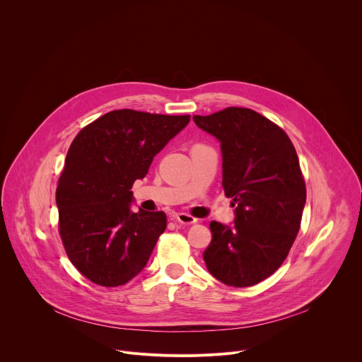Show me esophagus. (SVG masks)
Instances as JSON below:
<instances>
[{"label": "esophagus", "mask_w": 362, "mask_h": 362, "mask_svg": "<svg viewBox=\"0 0 362 362\" xmlns=\"http://www.w3.org/2000/svg\"><path fill=\"white\" fill-rule=\"evenodd\" d=\"M175 219H176V222L180 223V225H193V223L197 222L196 218H193V216H190V215H187V214H177V215L175 216Z\"/></svg>", "instance_id": "obj_1"}]
</instances>
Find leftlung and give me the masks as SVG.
<instances>
[{
  "label": "left lung",
  "mask_w": 362,
  "mask_h": 362,
  "mask_svg": "<svg viewBox=\"0 0 362 362\" xmlns=\"http://www.w3.org/2000/svg\"><path fill=\"white\" fill-rule=\"evenodd\" d=\"M193 120L221 141L222 186L236 208L232 228L211 222L206 268L225 285H256L284 264L300 228L306 187L296 150L278 124L250 109Z\"/></svg>",
  "instance_id": "obj_1"
}]
</instances>
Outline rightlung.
<instances>
[{
  "label": "right lung",
  "mask_w": 362,
  "mask_h": 362,
  "mask_svg": "<svg viewBox=\"0 0 362 362\" xmlns=\"http://www.w3.org/2000/svg\"><path fill=\"white\" fill-rule=\"evenodd\" d=\"M190 116L113 110L74 137L59 179V232L76 269L115 288L146 267L166 229L165 212H132L137 179Z\"/></svg>",
  "instance_id": "add662e5"
}]
</instances>
